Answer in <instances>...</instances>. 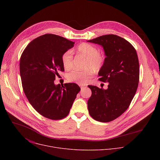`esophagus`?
<instances>
[{
  "label": "esophagus",
  "mask_w": 160,
  "mask_h": 160,
  "mask_svg": "<svg viewBox=\"0 0 160 160\" xmlns=\"http://www.w3.org/2000/svg\"><path fill=\"white\" fill-rule=\"evenodd\" d=\"M86 87L85 86H83V85H82L81 86V90H83V89H84Z\"/></svg>",
  "instance_id": "obj_1"
}]
</instances>
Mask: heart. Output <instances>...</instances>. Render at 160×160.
Here are the masks:
<instances>
[{"label":"heart","mask_w":160,"mask_h":160,"mask_svg":"<svg viewBox=\"0 0 160 160\" xmlns=\"http://www.w3.org/2000/svg\"><path fill=\"white\" fill-rule=\"evenodd\" d=\"M77 52L87 58L85 70H79L74 69L68 73L66 78L68 81L77 83L78 84L87 83L93 75L94 72H99L104 63V57L99 54L98 49L94 45L82 43L79 45ZM62 62L64 68L66 70H70L73 66V54L72 51H68L62 56ZM92 68V70L90 68Z\"/></svg>","instance_id":"1"}]
</instances>
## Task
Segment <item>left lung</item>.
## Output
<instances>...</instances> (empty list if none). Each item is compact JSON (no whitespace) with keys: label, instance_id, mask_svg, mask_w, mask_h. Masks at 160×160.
Segmentation results:
<instances>
[{"label":"left lung","instance_id":"obj_1","mask_svg":"<svg viewBox=\"0 0 160 160\" xmlns=\"http://www.w3.org/2000/svg\"><path fill=\"white\" fill-rule=\"evenodd\" d=\"M87 42L101 45L106 58L99 72V80L108 82V88L88 86L92 96L88 100L91 117L109 122L119 117L128 109L139 80L138 56L133 45L116 35H106Z\"/></svg>","mask_w":160,"mask_h":160}]
</instances>
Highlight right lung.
<instances>
[{
  "label": "right lung",
  "mask_w": 160,
  "mask_h": 160,
  "mask_svg": "<svg viewBox=\"0 0 160 160\" xmlns=\"http://www.w3.org/2000/svg\"><path fill=\"white\" fill-rule=\"evenodd\" d=\"M74 43L59 35L45 34L33 40L21 54L19 70L24 92L33 108L49 119L65 118L80 90L74 83L54 84L58 71H64L62 56Z\"/></svg>",
  "instance_id": "right-lung-1"
}]
</instances>
